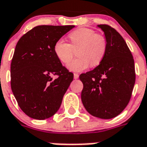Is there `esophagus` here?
Segmentation results:
<instances>
[{"instance_id":"34e87169","label":"esophagus","mask_w":147,"mask_h":147,"mask_svg":"<svg viewBox=\"0 0 147 147\" xmlns=\"http://www.w3.org/2000/svg\"><path fill=\"white\" fill-rule=\"evenodd\" d=\"M74 79H78L79 78V74H74Z\"/></svg>"}]
</instances>
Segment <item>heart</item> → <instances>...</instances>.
Segmentation results:
<instances>
[{"label": "heart", "instance_id": "heart-1", "mask_svg": "<svg viewBox=\"0 0 147 147\" xmlns=\"http://www.w3.org/2000/svg\"><path fill=\"white\" fill-rule=\"evenodd\" d=\"M70 44L61 39L54 44L53 51L59 61L70 62L74 49H77V58L70 61L67 68L73 72H81L90 67H95L103 60L107 51V41L101 35L89 28H79L69 35Z\"/></svg>", "mask_w": 147, "mask_h": 147}]
</instances>
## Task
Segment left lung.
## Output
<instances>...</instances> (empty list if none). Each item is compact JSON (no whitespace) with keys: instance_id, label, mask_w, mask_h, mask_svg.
Listing matches in <instances>:
<instances>
[{"instance_id":"8db88e82","label":"left lung","mask_w":147,"mask_h":147,"mask_svg":"<svg viewBox=\"0 0 147 147\" xmlns=\"http://www.w3.org/2000/svg\"><path fill=\"white\" fill-rule=\"evenodd\" d=\"M104 33L107 51L96 67L82 74L81 100L90 114L112 119L124 110L135 84V67L127 43L117 30L106 24L97 25Z\"/></svg>"}]
</instances>
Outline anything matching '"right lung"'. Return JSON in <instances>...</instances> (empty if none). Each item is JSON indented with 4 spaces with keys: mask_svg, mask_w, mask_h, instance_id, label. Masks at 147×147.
Wrapping results in <instances>:
<instances>
[{
    "mask_svg": "<svg viewBox=\"0 0 147 147\" xmlns=\"http://www.w3.org/2000/svg\"><path fill=\"white\" fill-rule=\"evenodd\" d=\"M75 26H37L20 37L11 64V90L28 117L45 120L57 112L74 74L63 67L53 47ZM57 75L53 80L52 76Z\"/></svg>",
    "mask_w": 147,
    "mask_h": 147,
    "instance_id": "1",
    "label": "right lung"
}]
</instances>
